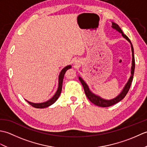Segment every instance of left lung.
I'll return each instance as SVG.
<instances>
[{"mask_svg": "<svg viewBox=\"0 0 147 147\" xmlns=\"http://www.w3.org/2000/svg\"><path fill=\"white\" fill-rule=\"evenodd\" d=\"M112 28L113 29L115 30L118 32L119 33H120L122 34V36H123V38H125L126 40H127L131 44V52H132V64H131V76L129 77V78L127 81V82L124 86L123 88V90H122L121 92L116 97H115L112 99L111 100H107V99H104L100 96L95 94L93 93L90 89L89 88V87L88 85L86 83V82L84 81L82 78L79 76V80L80 81V82L82 83V85L83 86L84 90H85V94L87 96V98L89 99V100L90 102H92L93 104H94L95 105L99 106V107H110L111 105H113L115 104H117L119 102H120L122 100L126 94L128 92L130 88V86L131 84V82L133 81V75H134V72H135V56H134V49H133V47L131 42L130 40L128 38L126 35H124L123 33V31L121 29V28L119 26L118 24L116 23H114V22H112Z\"/></svg>", "mask_w": 147, "mask_h": 147, "instance_id": "obj_1", "label": "left lung"}]
</instances>
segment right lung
<instances>
[{
    "mask_svg": "<svg viewBox=\"0 0 147 147\" xmlns=\"http://www.w3.org/2000/svg\"><path fill=\"white\" fill-rule=\"evenodd\" d=\"M70 68H71V65H67V66H65V67H64L61 70V73L59 75V83H58L57 90L56 91L54 96H53L51 99H49V100L46 101L45 102H42V103H33V102L28 101L27 100H26L28 102V104H30L31 105H32L33 107L38 108V109H43L45 107H48L50 105H52L54 103H55L56 102V100H57L58 98L59 97V96H60V95H61V93L62 91V82H63V79L64 77L65 73L66 72V71L67 69H70Z\"/></svg>",
    "mask_w": 147,
    "mask_h": 147,
    "instance_id": "right-lung-1",
    "label": "right lung"
}]
</instances>
